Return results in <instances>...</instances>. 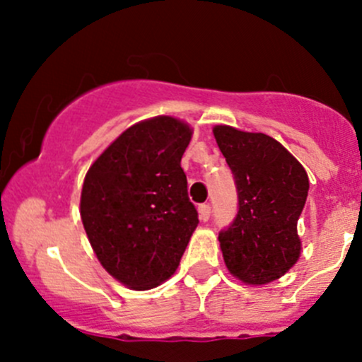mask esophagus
I'll return each mask as SVG.
<instances>
[{"label": "esophagus", "instance_id": "obj_1", "mask_svg": "<svg viewBox=\"0 0 362 362\" xmlns=\"http://www.w3.org/2000/svg\"><path fill=\"white\" fill-rule=\"evenodd\" d=\"M198 211H199V218H202L203 222H206L208 218H210V214H211L210 204H206V203L199 204V206H198Z\"/></svg>", "mask_w": 362, "mask_h": 362}]
</instances>
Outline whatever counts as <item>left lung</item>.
I'll use <instances>...</instances> for the list:
<instances>
[{"instance_id":"8db88e82","label":"left lung","mask_w":362,"mask_h":362,"mask_svg":"<svg viewBox=\"0 0 362 362\" xmlns=\"http://www.w3.org/2000/svg\"><path fill=\"white\" fill-rule=\"evenodd\" d=\"M214 136L238 192L235 221L218 233L226 266L242 282L269 284L301 254L298 218L308 196V175L268 134L215 126Z\"/></svg>"}]
</instances>
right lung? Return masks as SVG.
Masks as SVG:
<instances>
[{
  "label": "right lung",
  "mask_w": 362,
  "mask_h": 362,
  "mask_svg": "<svg viewBox=\"0 0 362 362\" xmlns=\"http://www.w3.org/2000/svg\"><path fill=\"white\" fill-rule=\"evenodd\" d=\"M191 134L173 117L138 122L86 175L80 215L87 238L103 268L131 289L170 279L199 222L180 166Z\"/></svg>",
  "instance_id": "1"
}]
</instances>
